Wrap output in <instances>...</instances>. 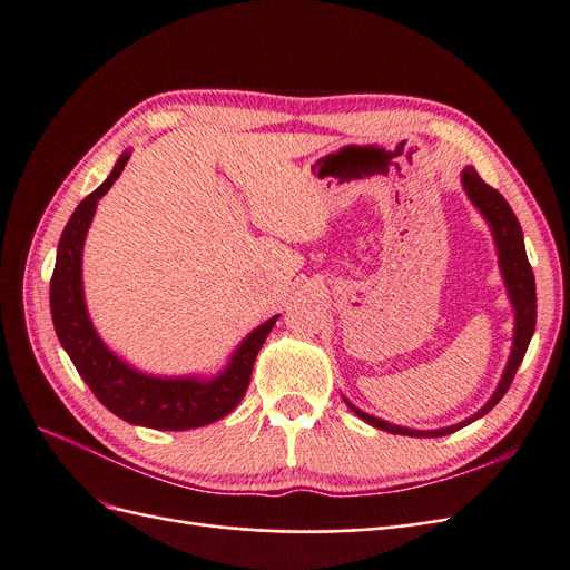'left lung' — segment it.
Wrapping results in <instances>:
<instances>
[{
    "mask_svg": "<svg viewBox=\"0 0 570 570\" xmlns=\"http://www.w3.org/2000/svg\"><path fill=\"white\" fill-rule=\"evenodd\" d=\"M461 185L465 189V195L475 204V209L482 214L490 223V230L494 237V245H497V254H499V268H502L504 275V283H507V292H509V299L513 304V312H515V327H513V347H511V356H509V364L504 368L502 381H499L494 394L490 396V402L482 406L475 416L465 419L456 425L450 428H440V430H411V428H402V425H392L387 421H381L371 416V413L356 409L352 402H347V406L356 413L361 421H366L373 428H381L387 430L392 435H409V438H442V435H450L454 430L469 425L478 419L485 416L488 411H492V406L499 404V400L507 394L515 371H519L521 361L528 352V344L530 337L534 333V321H538V295H534V275L532 268L528 264V254H525V245H523V230H521V223L515 218V214L511 212L509 202L497 193L494 187H490L485 180H482L473 166H465L461 170Z\"/></svg>",
    "mask_w": 570,
    "mask_h": 570,
    "instance_id": "8db88e82",
    "label": "left lung"
}]
</instances>
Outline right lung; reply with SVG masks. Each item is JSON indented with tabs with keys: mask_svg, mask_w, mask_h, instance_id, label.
<instances>
[{
	"mask_svg": "<svg viewBox=\"0 0 570 570\" xmlns=\"http://www.w3.org/2000/svg\"><path fill=\"white\" fill-rule=\"evenodd\" d=\"M128 159L130 151L120 154L109 178L76 206L73 216L66 223L57 249V266L49 283L51 321H55L61 347L71 356L82 381L118 419L154 430H189L209 425L228 416L243 402L252 381L256 354L278 316L254 327L233 352L228 366L209 381L197 375L157 377L140 373L101 342L88 316V306H85L82 245L97 202L109 193Z\"/></svg>",
	"mask_w": 570,
	"mask_h": 570,
	"instance_id": "obj_1",
	"label": "right lung"
}]
</instances>
